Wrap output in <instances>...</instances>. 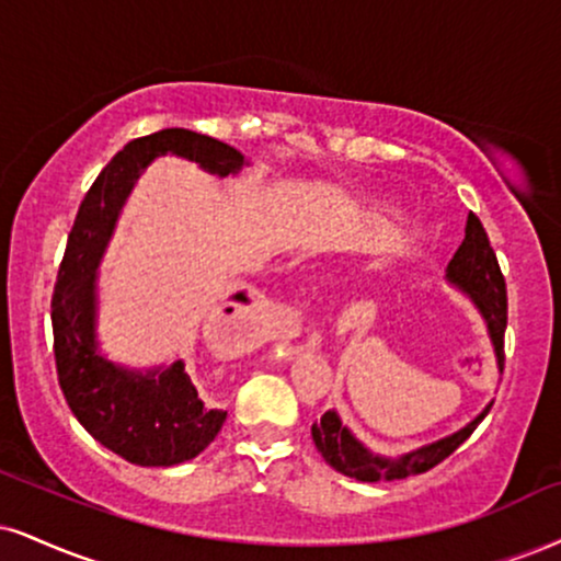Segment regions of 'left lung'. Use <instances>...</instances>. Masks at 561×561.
<instances>
[{"mask_svg":"<svg viewBox=\"0 0 561 561\" xmlns=\"http://www.w3.org/2000/svg\"><path fill=\"white\" fill-rule=\"evenodd\" d=\"M447 286H453L455 291L466 296L468 301L479 309L483 324H486L489 341L494 345L496 366L504 364V328H507V288H504V278L500 262L492 244H489L486 231H483L481 220L468 216L466 220V239L458 247V252L453 254L449 265L445 270ZM492 411V403L483 405L479 416L468 421L466 426H460L458 432L447 434V437L428 442L411 453L390 455L375 453L364 445L362 439L343 424L337 411H324L322 419L312 426V439L317 449L322 453V458L328 466H333L337 473L348 476V479L377 483V481H398L408 479V476L426 473L428 468H434L442 462L447 455H453L462 442L473 434V428L481 424L483 416Z\"/></svg>","mask_w":561,"mask_h":561,"instance_id":"obj_1","label":"left lung"}]
</instances>
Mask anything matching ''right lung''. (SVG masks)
Instances as JSON below:
<instances>
[{
	"label": "right lung",
	"instance_id": "1",
	"mask_svg": "<svg viewBox=\"0 0 561 561\" xmlns=\"http://www.w3.org/2000/svg\"><path fill=\"white\" fill-rule=\"evenodd\" d=\"M161 156L197 163L216 179L237 176L249 165L231 145L182 127L124 145L82 199L51 299L54 356L67 405L90 437L145 468H169L197 458L226 421V411L199 400L182 358L135 369L112 362L99 341L101 260L137 179ZM233 299L249 301L244 291L233 294Z\"/></svg>",
	"mask_w": 561,
	"mask_h": 561
}]
</instances>
